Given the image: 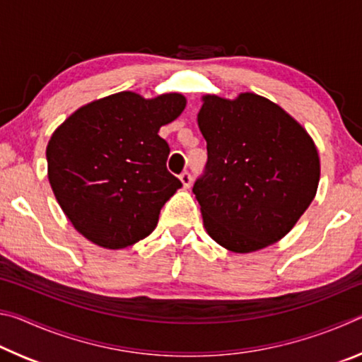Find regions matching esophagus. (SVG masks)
I'll list each match as a JSON object with an SVG mask.
<instances>
[{
  "instance_id": "obj_1",
  "label": "esophagus",
  "mask_w": 362,
  "mask_h": 362,
  "mask_svg": "<svg viewBox=\"0 0 362 362\" xmlns=\"http://www.w3.org/2000/svg\"><path fill=\"white\" fill-rule=\"evenodd\" d=\"M179 179H180V182H182L183 188H189V185H192V180H193V179H192V174L187 173V170H185V173L180 174Z\"/></svg>"
}]
</instances>
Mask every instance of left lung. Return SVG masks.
I'll return each mask as SVG.
<instances>
[{
	"mask_svg": "<svg viewBox=\"0 0 362 362\" xmlns=\"http://www.w3.org/2000/svg\"><path fill=\"white\" fill-rule=\"evenodd\" d=\"M198 126L207 163L194 182L204 228L238 254L279 241L313 201L320 156L302 126L252 93L204 95Z\"/></svg>",
	"mask_w": 362,
	"mask_h": 362,
	"instance_id": "left-lung-1",
	"label": "left lung"
}]
</instances>
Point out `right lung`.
I'll return each instance as SVG.
<instances>
[{
	"instance_id": "obj_1",
	"label": "right lung",
	"mask_w": 362,
	"mask_h": 362,
	"mask_svg": "<svg viewBox=\"0 0 362 362\" xmlns=\"http://www.w3.org/2000/svg\"><path fill=\"white\" fill-rule=\"evenodd\" d=\"M182 94L118 93L69 116L46 148L47 177L73 226L97 246L122 249L156 228L182 182L166 168L159 127L179 118Z\"/></svg>"
}]
</instances>
